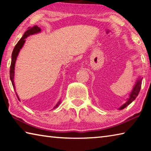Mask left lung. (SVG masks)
<instances>
[{
    "label": "left lung",
    "instance_id": "obj_1",
    "mask_svg": "<svg viewBox=\"0 0 151 151\" xmlns=\"http://www.w3.org/2000/svg\"><path fill=\"white\" fill-rule=\"evenodd\" d=\"M142 80V78H139V79H138L137 83H136V85H135V86H134V88H133V89H132L131 94H130L129 99H128V101L126 103L124 104L122 106H121V107H120L119 108L120 110L124 109L125 107H127L128 105H129V104H131L132 102L137 98V96H138V94H139V92H140V88H141Z\"/></svg>",
    "mask_w": 151,
    "mask_h": 151
}]
</instances>
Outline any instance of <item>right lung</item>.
<instances>
[{"instance_id":"1","label":"right lung","mask_w":151,"mask_h":151,"mask_svg":"<svg viewBox=\"0 0 151 151\" xmlns=\"http://www.w3.org/2000/svg\"><path fill=\"white\" fill-rule=\"evenodd\" d=\"M39 32H40V29L37 26H34L32 28H30V27L28 28V30L24 32V35L22 36V37L20 39L19 41L17 42V44L16 45V46H15L14 48L13 51H12L11 68H10V78H11L12 84V86H13V88L14 89H15V86H14V70L15 61H16L17 56H18V55H19V52L20 50L21 49L22 46L24 45V43L25 42V39H26L27 37H29V35H34V34H36V33ZM16 94L17 96V98L19 99V96H18L17 93H16ZM60 104V101L58 102V103L57 104V105L55 106V108L57 107Z\"/></svg>"}]
</instances>
